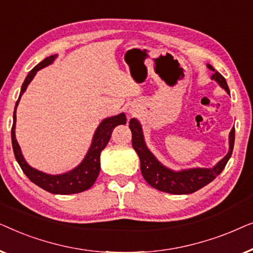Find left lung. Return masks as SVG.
Returning <instances> with one entry per match:
<instances>
[{"instance_id":"1","label":"left lung","mask_w":253,"mask_h":253,"mask_svg":"<svg viewBox=\"0 0 253 253\" xmlns=\"http://www.w3.org/2000/svg\"><path fill=\"white\" fill-rule=\"evenodd\" d=\"M211 71H213L212 79L219 83L229 93L227 82L221 74H219L212 65H207ZM129 127L132 132V146L140 159V170L148 184L160 191L174 193V195H188L198 191L199 189L209 184L220 175V172L226 167L228 160L231 157L235 143V127L229 134V151L226 157L213 168H193L182 171H172L170 169L162 166L154 155L146 147L144 141L143 131L139 122L136 119H131Z\"/></svg>"}]
</instances>
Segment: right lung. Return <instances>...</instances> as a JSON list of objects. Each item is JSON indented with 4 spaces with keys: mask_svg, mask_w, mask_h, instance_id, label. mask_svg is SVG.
<instances>
[{
    "mask_svg": "<svg viewBox=\"0 0 253 253\" xmlns=\"http://www.w3.org/2000/svg\"><path fill=\"white\" fill-rule=\"evenodd\" d=\"M55 57H56V55H51L49 57H46L42 62H40L39 64L36 65L29 72V75L26 76L25 81H24L22 85V89H20L19 98L16 102L15 110H13L11 140L16 160L19 164L24 174L30 178V181H32L34 184L40 186L41 189L46 190V191L50 193H55V195H71V193H79L85 191V190L89 189L94 184L100 171V153H101V151L108 144L110 137H112L114 127L116 126H120V124H126V117L122 113L117 116H113L109 117V119L103 120L100 123V126H98V129H96L94 133V137H93L92 145L89 147L87 154H86V157L82 164L77 168H75L74 170L65 172V174L62 175H48L37 170V169H34L27 165L25 159L22 155L20 147L18 143H17L15 136L16 108L18 106L20 96L25 92L27 85L30 84L34 76H36L37 71L49 65L55 60Z\"/></svg>",
    "mask_w": 253,
    "mask_h": 253,
    "instance_id": "1",
    "label": "right lung"
}]
</instances>
